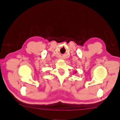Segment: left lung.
I'll return each mask as SVG.
<instances>
[{
	"label": "left lung",
	"instance_id": "obj_1",
	"mask_svg": "<svg viewBox=\"0 0 120 120\" xmlns=\"http://www.w3.org/2000/svg\"><path fill=\"white\" fill-rule=\"evenodd\" d=\"M75 73H76V72H75Z\"/></svg>",
	"mask_w": 120,
	"mask_h": 120
}]
</instances>
